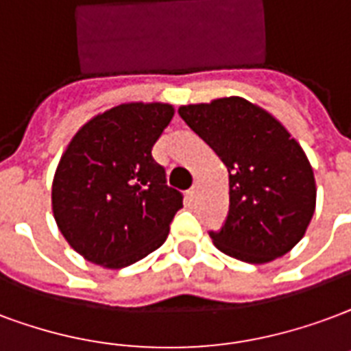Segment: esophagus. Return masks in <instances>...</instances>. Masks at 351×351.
Masks as SVG:
<instances>
[{
  "instance_id": "1",
  "label": "esophagus",
  "mask_w": 351,
  "mask_h": 351,
  "mask_svg": "<svg viewBox=\"0 0 351 351\" xmlns=\"http://www.w3.org/2000/svg\"><path fill=\"white\" fill-rule=\"evenodd\" d=\"M197 193H199V188H197V186H193V188H191L188 191V197H189V199H191V201H193V199H195V197H197Z\"/></svg>"
}]
</instances>
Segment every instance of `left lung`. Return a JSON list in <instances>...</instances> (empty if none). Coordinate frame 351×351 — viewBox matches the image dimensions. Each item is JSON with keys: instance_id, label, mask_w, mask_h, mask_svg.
Returning <instances> with one entry per match:
<instances>
[{"instance_id": "8db88e82", "label": "left lung", "mask_w": 351, "mask_h": 351, "mask_svg": "<svg viewBox=\"0 0 351 351\" xmlns=\"http://www.w3.org/2000/svg\"><path fill=\"white\" fill-rule=\"evenodd\" d=\"M178 113L228 171V215L214 245L225 255L264 264L305 236L316 208L307 156L271 113L240 96L180 106Z\"/></svg>"}]
</instances>
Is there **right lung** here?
<instances>
[{
	"label": "right lung",
	"instance_id": "1",
	"mask_svg": "<svg viewBox=\"0 0 351 351\" xmlns=\"http://www.w3.org/2000/svg\"><path fill=\"white\" fill-rule=\"evenodd\" d=\"M173 115L171 104H121L72 137L53 176L51 210L83 258L119 269L167 240L182 193L167 186L152 147Z\"/></svg>",
	"mask_w": 351,
	"mask_h": 351
}]
</instances>
